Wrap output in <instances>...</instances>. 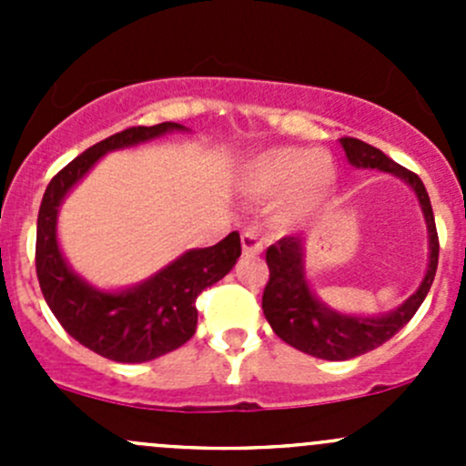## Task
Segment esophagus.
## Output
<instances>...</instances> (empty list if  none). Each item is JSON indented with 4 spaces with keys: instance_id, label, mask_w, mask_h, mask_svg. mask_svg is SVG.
<instances>
[{
    "instance_id": "esophagus-1",
    "label": "esophagus",
    "mask_w": 466,
    "mask_h": 466,
    "mask_svg": "<svg viewBox=\"0 0 466 466\" xmlns=\"http://www.w3.org/2000/svg\"><path fill=\"white\" fill-rule=\"evenodd\" d=\"M241 246H243V252H246V255H259V252L263 250L261 238L257 237L255 232H243L241 234Z\"/></svg>"
}]
</instances>
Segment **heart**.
I'll use <instances>...</instances> for the list:
<instances>
[{"label":"heart","instance_id":"heart-1","mask_svg":"<svg viewBox=\"0 0 466 466\" xmlns=\"http://www.w3.org/2000/svg\"><path fill=\"white\" fill-rule=\"evenodd\" d=\"M238 187L252 198H275V223L293 229L309 223L331 200L338 167L320 148L275 146L252 155L238 171Z\"/></svg>","mask_w":466,"mask_h":466}]
</instances>
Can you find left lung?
<instances>
[{
  "label": "left lung",
  "mask_w": 466,
  "mask_h": 466,
  "mask_svg": "<svg viewBox=\"0 0 466 466\" xmlns=\"http://www.w3.org/2000/svg\"><path fill=\"white\" fill-rule=\"evenodd\" d=\"M340 146L354 168H377L410 187L429 234V263L421 284L399 307L379 316H363V313L338 311L318 298L307 275V237H284L268 248L266 261L270 268V279L263 290V316L281 340L304 354L324 360L356 359L377 350L394 333L401 331L429 295L435 279L437 257H440L433 207L424 182L412 171L399 167L383 150L360 139L342 137Z\"/></svg>",
  "instance_id": "obj_1"
}]
</instances>
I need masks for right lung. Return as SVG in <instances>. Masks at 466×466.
<instances>
[{
    "label": "right lung",
    "instance_id": "1",
    "mask_svg": "<svg viewBox=\"0 0 466 466\" xmlns=\"http://www.w3.org/2000/svg\"><path fill=\"white\" fill-rule=\"evenodd\" d=\"M171 133L191 130L167 121L94 144L49 182L37 214L35 270L51 313L74 340L116 363H146L185 345L196 333L198 295L223 279L241 257V237L232 232L211 248L185 250L137 284L101 289L78 275L63 255L58 214L74 187L112 150L135 148Z\"/></svg>",
    "mask_w": 466,
    "mask_h": 466
}]
</instances>
